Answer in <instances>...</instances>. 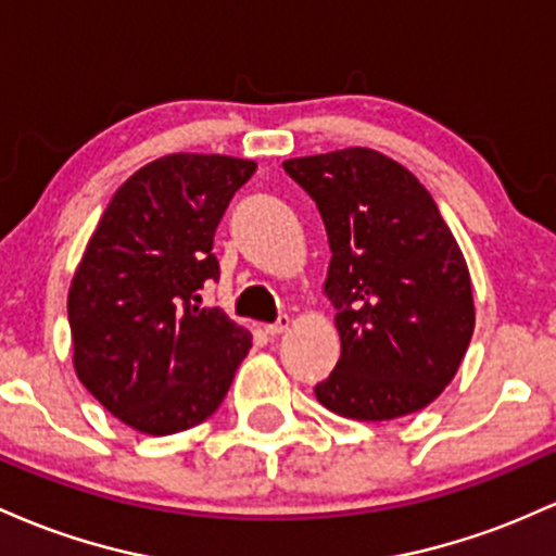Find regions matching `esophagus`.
Returning a JSON list of instances; mask_svg holds the SVG:
<instances>
[{"instance_id": "esophagus-1", "label": "esophagus", "mask_w": 556, "mask_h": 556, "mask_svg": "<svg viewBox=\"0 0 556 556\" xmlns=\"http://www.w3.org/2000/svg\"><path fill=\"white\" fill-rule=\"evenodd\" d=\"M289 326H291V317L289 315H280L276 323H267L265 333L267 336H280V333H286V330H289Z\"/></svg>"}]
</instances>
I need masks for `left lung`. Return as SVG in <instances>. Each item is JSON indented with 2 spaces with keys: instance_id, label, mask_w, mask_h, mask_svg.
I'll list each match as a JSON object with an SVG mask.
<instances>
[{
  "instance_id": "8db88e82",
  "label": "left lung",
  "mask_w": 556,
  "mask_h": 556,
  "mask_svg": "<svg viewBox=\"0 0 556 556\" xmlns=\"http://www.w3.org/2000/svg\"><path fill=\"white\" fill-rule=\"evenodd\" d=\"M283 170L317 204L330 244L341 357L315 386L317 402L370 422L428 407L476 328L467 262L433 197L365 147L286 160Z\"/></svg>"
}]
</instances>
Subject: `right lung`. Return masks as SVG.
<instances>
[{
	"mask_svg": "<svg viewBox=\"0 0 556 556\" xmlns=\"http://www.w3.org/2000/svg\"><path fill=\"white\" fill-rule=\"evenodd\" d=\"M257 162L167 154L110 199L67 294L73 365L91 396L149 435L204 422L252 346L199 291L220 278L212 239Z\"/></svg>",
	"mask_w": 556,
	"mask_h": 556,
	"instance_id": "right-lung-1",
	"label": "right lung"
}]
</instances>
